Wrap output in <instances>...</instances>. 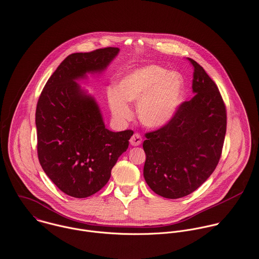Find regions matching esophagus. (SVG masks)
<instances>
[{
  "label": "esophagus",
  "instance_id": "1",
  "mask_svg": "<svg viewBox=\"0 0 259 259\" xmlns=\"http://www.w3.org/2000/svg\"><path fill=\"white\" fill-rule=\"evenodd\" d=\"M141 142H142V138H141L140 134H138V133H135V134L131 137V139H130V144H131L132 146H138V145L141 144Z\"/></svg>",
  "mask_w": 259,
  "mask_h": 259
}]
</instances>
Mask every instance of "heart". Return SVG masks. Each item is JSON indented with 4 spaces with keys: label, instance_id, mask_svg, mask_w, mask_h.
<instances>
[{
    "label": "heart",
    "instance_id": "b5f03b06",
    "mask_svg": "<svg viewBox=\"0 0 259 259\" xmlns=\"http://www.w3.org/2000/svg\"><path fill=\"white\" fill-rule=\"evenodd\" d=\"M184 95V80L179 73L147 65L134 69L119 80L117 90L108 91V103L115 118L128 119L127 102L137 103L140 122L148 128H161L176 115Z\"/></svg>",
    "mask_w": 259,
    "mask_h": 259
}]
</instances>
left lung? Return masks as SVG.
<instances>
[{"mask_svg": "<svg viewBox=\"0 0 259 259\" xmlns=\"http://www.w3.org/2000/svg\"><path fill=\"white\" fill-rule=\"evenodd\" d=\"M194 67L192 92L174 118L147 133L143 176L150 189L164 198L189 195L212 174L224 145L227 116L218 86L204 69Z\"/></svg>", "mask_w": 259, "mask_h": 259, "instance_id": "8db88e82", "label": "left lung"}]
</instances>
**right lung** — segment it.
I'll use <instances>...</instances> for the list:
<instances>
[{
  "instance_id": "obj_1",
  "label": "right lung",
  "mask_w": 259,
  "mask_h": 259,
  "mask_svg": "<svg viewBox=\"0 0 259 259\" xmlns=\"http://www.w3.org/2000/svg\"><path fill=\"white\" fill-rule=\"evenodd\" d=\"M119 48L68 56L49 78L37 102V155L47 176L64 193L89 197L110 180L133 131L106 128L94 96L77 82L103 73Z\"/></svg>"
}]
</instances>
